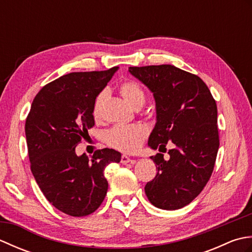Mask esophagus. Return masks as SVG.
Wrapping results in <instances>:
<instances>
[{"label":"esophagus","instance_id":"esophagus-1","mask_svg":"<svg viewBox=\"0 0 252 252\" xmlns=\"http://www.w3.org/2000/svg\"><path fill=\"white\" fill-rule=\"evenodd\" d=\"M130 162H134V160H132L130 157L126 156V155H122V156H121V163L126 164V163H130Z\"/></svg>","mask_w":252,"mask_h":252}]
</instances>
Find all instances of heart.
I'll return each instance as SVG.
<instances>
[{"label": "heart", "instance_id": "obj_1", "mask_svg": "<svg viewBox=\"0 0 252 252\" xmlns=\"http://www.w3.org/2000/svg\"><path fill=\"white\" fill-rule=\"evenodd\" d=\"M120 93L132 108H142V106L145 104L146 94L141 85L134 81L123 83L120 87ZM107 96H108L107 90L100 91L99 94L96 96L93 106V115L95 118L100 116L101 106H103ZM146 135L147 131L141 125H118L112 126L110 130L105 133V141L109 146L118 149V151L123 153H134L141 147Z\"/></svg>", "mask_w": 252, "mask_h": 252}]
</instances>
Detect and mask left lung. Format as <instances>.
<instances>
[{"label": "left lung", "instance_id": "8db88e82", "mask_svg": "<svg viewBox=\"0 0 252 252\" xmlns=\"http://www.w3.org/2000/svg\"><path fill=\"white\" fill-rule=\"evenodd\" d=\"M156 103V125L148 146L161 152L174 144L169 160L158 153L151 159L158 172L145 186L155 207L176 210L200 194L212 174L219 145L218 108L202 80L172 65L129 67Z\"/></svg>", "mask_w": 252, "mask_h": 252}]
</instances>
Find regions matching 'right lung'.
Listing matches in <instances>:
<instances>
[{"label":"right lung","mask_w":252,"mask_h":252,"mask_svg":"<svg viewBox=\"0 0 252 252\" xmlns=\"http://www.w3.org/2000/svg\"><path fill=\"white\" fill-rule=\"evenodd\" d=\"M119 67L72 72L41 89L26 120V140L34 180L53 206L71 217H85L107 194L104 170L120 162L115 149L78 156L76 146L94 126L93 106Z\"/></svg>","instance_id":"1"}]
</instances>
